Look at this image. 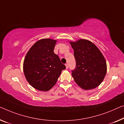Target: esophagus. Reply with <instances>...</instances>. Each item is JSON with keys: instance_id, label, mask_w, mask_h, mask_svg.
I'll list each match as a JSON object with an SVG mask.
<instances>
[{"instance_id": "1", "label": "esophagus", "mask_w": 124, "mask_h": 124, "mask_svg": "<svg viewBox=\"0 0 124 124\" xmlns=\"http://www.w3.org/2000/svg\"><path fill=\"white\" fill-rule=\"evenodd\" d=\"M65 65H66V69H68V64L67 63H66V64H65Z\"/></svg>"}]
</instances>
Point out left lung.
Instances as JSON below:
<instances>
[{"instance_id": "left-lung-1", "label": "left lung", "mask_w": 124, "mask_h": 124, "mask_svg": "<svg viewBox=\"0 0 124 124\" xmlns=\"http://www.w3.org/2000/svg\"><path fill=\"white\" fill-rule=\"evenodd\" d=\"M74 50L76 67L72 76L84 90L93 89L100 85L106 73V63L98 48L86 39L70 42Z\"/></svg>"}]
</instances>
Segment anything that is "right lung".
Here are the masks:
<instances>
[{
    "label": "right lung",
    "mask_w": 124,
    "mask_h": 124,
    "mask_svg": "<svg viewBox=\"0 0 124 124\" xmlns=\"http://www.w3.org/2000/svg\"><path fill=\"white\" fill-rule=\"evenodd\" d=\"M56 40H38L28 52L23 63L24 73L28 82L40 91H48L54 86L66 66L53 52Z\"/></svg>",
    "instance_id": "right-lung-1"
}]
</instances>
